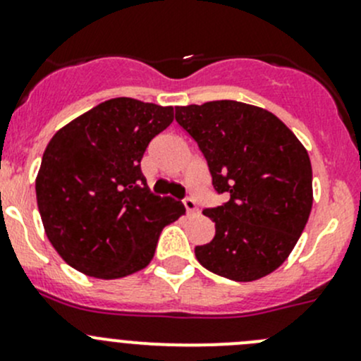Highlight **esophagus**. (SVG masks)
I'll return each instance as SVG.
<instances>
[{
  "label": "esophagus",
  "mask_w": 361,
  "mask_h": 361,
  "mask_svg": "<svg viewBox=\"0 0 361 361\" xmlns=\"http://www.w3.org/2000/svg\"><path fill=\"white\" fill-rule=\"evenodd\" d=\"M183 206H185V209H187L188 214H194V213H197V211H199L197 202H195L192 197H185L183 199Z\"/></svg>",
  "instance_id": "1"
}]
</instances>
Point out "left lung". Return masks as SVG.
<instances>
[{
    "label": "left lung",
    "instance_id": "8db88e82",
    "mask_svg": "<svg viewBox=\"0 0 361 361\" xmlns=\"http://www.w3.org/2000/svg\"><path fill=\"white\" fill-rule=\"evenodd\" d=\"M213 187L227 202L202 211L214 238L195 246L207 271L232 281L271 274L292 253L312 207V169L297 136L271 111L239 101L176 106Z\"/></svg>",
    "mask_w": 361,
    "mask_h": 361
}]
</instances>
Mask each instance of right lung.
I'll use <instances>...</instances> for the list:
<instances>
[{
    "mask_svg": "<svg viewBox=\"0 0 361 361\" xmlns=\"http://www.w3.org/2000/svg\"><path fill=\"white\" fill-rule=\"evenodd\" d=\"M173 106L115 97L57 130L36 176L45 234L68 265L116 279L150 264L166 225L185 206L150 192L141 173L148 143L173 122Z\"/></svg>",
    "mask_w": 361,
    "mask_h": 361,
    "instance_id": "add662e5",
    "label": "right lung"
}]
</instances>
